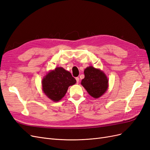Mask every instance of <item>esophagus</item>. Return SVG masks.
<instances>
[{"label":"esophagus","mask_w":150,"mask_h":150,"mask_svg":"<svg viewBox=\"0 0 150 150\" xmlns=\"http://www.w3.org/2000/svg\"><path fill=\"white\" fill-rule=\"evenodd\" d=\"M76 80L77 84H78V83H79V78H78V77H77V78H76Z\"/></svg>","instance_id":"34e87169"}]
</instances>
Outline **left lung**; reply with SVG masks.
Here are the masks:
<instances>
[{"mask_svg":"<svg viewBox=\"0 0 150 150\" xmlns=\"http://www.w3.org/2000/svg\"><path fill=\"white\" fill-rule=\"evenodd\" d=\"M84 78L81 84L91 96L94 98L101 97L108 88V79L104 72L93 66L86 68L84 71Z\"/></svg>","mask_w":150,"mask_h":150,"instance_id":"left-lung-1","label":"left lung"}]
</instances>
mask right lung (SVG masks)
I'll return each mask as SVG.
<instances>
[{
  "instance_id": "add662e5",
  "label": "right lung",
  "mask_w": 150,
  "mask_h": 150,
  "mask_svg": "<svg viewBox=\"0 0 150 150\" xmlns=\"http://www.w3.org/2000/svg\"><path fill=\"white\" fill-rule=\"evenodd\" d=\"M76 83V80L69 71L61 67H56L44 77L42 81V91L47 98L57 102L65 96L69 86Z\"/></svg>"
}]
</instances>
